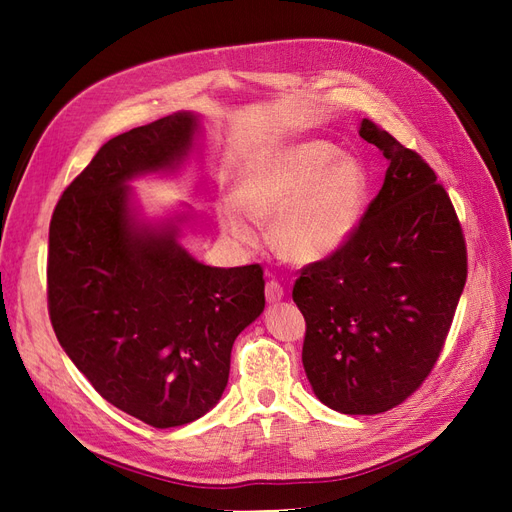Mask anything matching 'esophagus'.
I'll return each instance as SVG.
<instances>
[{
	"label": "esophagus",
	"instance_id": "obj_1",
	"mask_svg": "<svg viewBox=\"0 0 512 512\" xmlns=\"http://www.w3.org/2000/svg\"><path fill=\"white\" fill-rule=\"evenodd\" d=\"M265 297H267L269 303L282 301V299H284V288H282L280 284H277L275 280H271V282H267V286H265Z\"/></svg>",
	"mask_w": 512,
	"mask_h": 512
}]
</instances>
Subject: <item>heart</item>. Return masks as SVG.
<instances>
[{
  "label": "heart",
  "mask_w": 512,
  "mask_h": 512,
  "mask_svg": "<svg viewBox=\"0 0 512 512\" xmlns=\"http://www.w3.org/2000/svg\"><path fill=\"white\" fill-rule=\"evenodd\" d=\"M369 194L365 166L327 141L260 153L243 168L237 200L220 209L224 235L254 245L252 226H269L277 254L299 265L335 256L359 226Z\"/></svg>",
  "instance_id": "heart-1"
}]
</instances>
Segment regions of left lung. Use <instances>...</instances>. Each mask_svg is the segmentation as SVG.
<instances>
[{
    "mask_svg": "<svg viewBox=\"0 0 512 512\" xmlns=\"http://www.w3.org/2000/svg\"><path fill=\"white\" fill-rule=\"evenodd\" d=\"M359 134L389 160L382 190L342 250L301 269L292 299L305 318L303 367L316 397L342 414H380L436 365L468 254L429 164L369 119Z\"/></svg>",
    "mask_w": 512,
    "mask_h": 512,
    "instance_id": "obj_1",
    "label": "left lung"
}]
</instances>
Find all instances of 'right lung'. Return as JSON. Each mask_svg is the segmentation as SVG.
Returning <instances> with one entry per match:
<instances>
[{
    "instance_id": "obj_1",
    "label": "right lung",
    "mask_w": 512,
    "mask_h": 512,
    "mask_svg": "<svg viewBox=\"0 0 512 512\" xmlns=\"http://www.w3.org/2000/svg\"><path fill=\"white\" fill-rule=\"evenodd\" d=\"M200 119L179 111L111 138L61 194L49 228V314L61 348L115 408L151 427L218 404L237 335L265 309L260 265L220 269L179 243L188 213L147 222L130 181L175 173Z\"/></svg>"
}]
</instances>
